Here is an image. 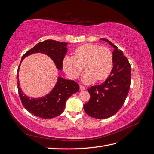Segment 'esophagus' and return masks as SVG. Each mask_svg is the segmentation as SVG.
I'll return each mask as SVG.
<instances>
[{"instance_id":"1","label":"esophagus","mask_w":154,"mask_h":154,"mask_svg":"<svg viewBox=\"0 0 154 154\" xmlns=\"http://www.w3.org/2000/svg\"><path fill=\"white\" fill-rule=\"evenodd\" d=\"M80 88L81 91H84V90H85V87L84 86L82 85H80Z\"/></svg>"}]
</instances>
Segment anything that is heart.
Returning <instances> with one entry per match:
<instances>
[{"instance_id": "obj_1", "label": "heart", "mask_w": 154, "mask_h": 154, "mask_svg": "<svg viewBox=\"0 0 154 154\" xmlns=\"http://www.w3.org/2000/svg\"><path fill=\"white\" fill-rule=\"evenodd\" d=\"M75 56H66L63 60L65 72L71 78L79 77L84 66L86 71L82 80L85 84L94 82L97 79L103 80L111 74L114 67L112 51L98 44H85L74 51Z\"/></svg>"}]
</instances>
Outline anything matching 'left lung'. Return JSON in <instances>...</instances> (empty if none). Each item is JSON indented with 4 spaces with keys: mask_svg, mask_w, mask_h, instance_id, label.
<instances>
[{
    "mask_svg": "<svg viewBox=\"0 0 154 154\" xmlns=\"http://www.w3.org/2000/svg\"><path fill=\"white\" fill-rule=\"evenodd\" d=\"M100 40L114 48V67L105 82L88 88L91 97L83 105V109L85 113L92 118L106 119L117 113L127 98L131 82V66L117 46L106 38Z\"/></svg>",
    "mask_w": 154,
    "mask_h": 154,
    "instance_id": "1",
    "label": "left lung"
}]
</instances>
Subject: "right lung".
<instances>
[{
  "label": "right lung",
  "mask_w": 154,
  "mask_h": 154,
  "mask_svg": "<svg viewBox=\"0 0 154 154\" xmlns=\"http://www.w3.org/2000/svg\"><path fill=\"white\" fill-rule=\"evenodd\" d=\"M68 43L53 40H46L38 43L22 56L17 71L18 91L22 103L24 108L31 114L43 119L54 118L64 111L66 103L69 97L79 91L80 86L73 80H68L58 77L57 83L49 94L45 96L34 98L26 96L22 92L19 80L18 72L20 64L29 55L40 53L48 55L55 63L58 70L62 69L63 60L67 52Z\"/></svg>",
  "instance_id": "add662e5"
}]
</instances>
